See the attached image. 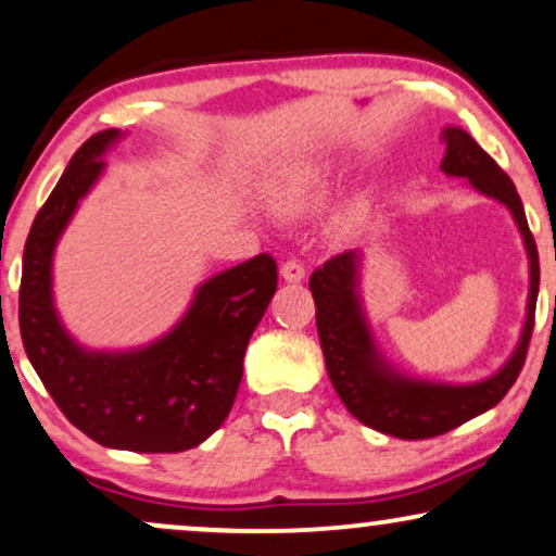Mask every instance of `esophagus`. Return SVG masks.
Masks as SVG:
<instances>
[{
	"mask_svg": "<svg viewBox=\"0 0 556 556\" xmlns=\"http://www.w3.org/2000/svg\"><path fill=\"white\" fill-rule=\"evenodd\" d=\"M280 276H283V280H289V283H301L306 276V267L301 260H286V263L280 265Z\"/></svg>",
	"mask_w": 556,
	"mask_h": 556,
	"instance_id": "34e87169",
	"label": "esophagus"
}]
</instances>
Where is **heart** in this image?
Returning a JSON list of instances; mask_svg holds the SVG:
<instances>
[{
    "instance_id": "heart-1",
    "label": "heart",
    "mask_w": 556,
    "mask_h": 556,
    "mask_svg": "<svg viewBox=\"0 0 556 556\" xmlns=\"http://www.w3.org/2000/svg\"><path fill=\"white\" fill-rule=\"evenodd\" d=\"M319 193V185H317V177H306V180H301L299 185H293V190L289 195H286L283 205L286 208L296 211V208H304V205H309L314 198Z\"/></svg>"
}]
</instances>
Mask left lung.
<instances>
[{
  "mask_svg": "<svg viewBox=\"0 0 556 556\" xmlns=\"http://www.w3.org/2000/svg\"><path fill=\"white\" fill-rule=\"evenodd\" d=\"M445 156L441 169L445 175L467 177L479 193L495 198L510 208L526 250L531 260V291L529 314H526L523 334L510 361L490 379L467 387L451 383H428L404 379L387 366L376 353L366 317L361 312L358 293V252H342L317 267L309 278V291L317 306V332L325 353L327 374L334 392L348 407V413L358 417L363 425L379 433L402 438V441H422L458 428L471 417L488 413L508 394L516 383L520 368L529 353L536 317L539 296V250L526 222L523 203L516 185L503 167L484 152L479 143L462 128H445L441 136Z\"/></svg>",
  "mask_w": 556,
  "mask_h": 556,
  "instance_id": "left-lung-1",
  "label": "left lung"
}]
</instances>
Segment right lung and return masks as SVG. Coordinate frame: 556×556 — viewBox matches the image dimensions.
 I'll return each mask as SVG.
<instances>
[{
	"mask_svg": "<svg viewBox=\"0 0 556 556\" xmlns=\"http://www.w3.org/2000/svg\"><path fill=\"white\" fill-rule=\"evenodd\" d=\"M121 131L81 143L25 242L20 334L33 368L66 420L108 448L177 454L203 443L235 404L247 342L278 289L270 255L218 273L198 289L173 332L131 353H89L61 327L51 301V255L102 154Z\"/></svg>",
	"mask_w": 556,
	"mask_h": 556,
	"instance_id": "1",
	"label": "right lung"
}]
</instances>
